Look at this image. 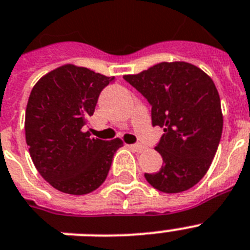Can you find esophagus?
Segmentation results:
<instances>
[{"label":"esophagus","instance_id":"1","mask_svg":"<svg viewBox=\"0 0 250 250\" xmlns=\"http://www.w3.org/2000/svg\"><path fill=\"white\" fill-rule=\"evenodd\" d=\"M130 149L136 151V153H142V151H144L146 146H142V144H133V146H130Z\"/></svg>","mask_w":250,"mask_h":250}]
</instances>
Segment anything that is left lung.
Instances as JSON below:
<instances>
[{
  "label": "left lung",
  "mask_w": 250,
  "mask_h": 250,
  "mask_svg": "<svg viewBox=\"0 0 250 250\" xmlns=\"http://www.w3.org/2000/svg\"><path fill=\"white\" fill-rule=\"evenodd\" d=\"M151 104L153 126L164 134L155 150L163 158L149 185L178 193L202 180L223 133L220 96L214 81L187 62H162L138 74L124 76Z\"/></svg>",
  "instance_id": "obj_1"
}]
</instances>
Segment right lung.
Segmentation results:
<instances>
[{"mask_svg":"<svg viewBox=\"0 0 250 250\" xmlns=\"http://www.w3.org/2000/svg\"><path fill=\"white\" fill-rule=\"evenodd\" d=\"M112 80L65 64L42 76L31 89L25 114L26 144L40 176L55 189L86 195L106 180L123 140L91 138L83 126Z\"/></svg>","mask_w":250,"mask_h":250,"instance_id":"obj_1","label":"right lung"}]
</instances>
